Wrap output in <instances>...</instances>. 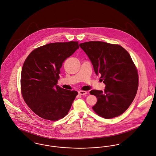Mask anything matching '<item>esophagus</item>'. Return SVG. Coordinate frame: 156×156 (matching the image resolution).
Listing matches in <instances>:
<instances>
[{
  "mask_svg": "<svg viewBox=\"0 0 156 156\" xmlns=\"http://www.w3.org/2000/svg\"><path fill=\"white\" fill-rule=\"evenodd\" d=\"M78 93H79V94H80V95H85V94H87V92L85 91H78Z\"/></svg>",
  "mask_w": 156,
  "mask_h": 156,
  "instance_id": "34e87169",
  "label": "esophagus"
}]
</instances>
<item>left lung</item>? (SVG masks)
<instances>
[{"label": "left lung", "instance_id": "8db88e82", "mask_svg": "<svg viewBox=\"0 0 156 156\" xmlns=\"http://www.w3.org/2000/svg\"><path fill=\"white\" fill-rule=\"evenodd\" d=\"M80 46L105 85L104 91L90 92L97 98L92 109L106 119L121 115L133 102L138 87L137 69L129 53L119 45L101 41L87 42Z\"/></svg>", "mask_w": 156, "mask_h": 156}]
</instances>
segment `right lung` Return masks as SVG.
Wrapping results in <instances>:
<instances>
[{
    "instance_id": "right-lung-1",
    "label": "right lung",
    "mask_w": 156,
    "mask_h": 156,
    "mask_svg": "<svg viewBox=\"0 0 156 156\" xmlns=\"http://www.w3.org/2000/svg\"><path fill=\"white\" fill-rule=\"evenodd\" d=\"M79 48L78 41L38 47L23 65L20 90L28 107L42 119L58 121L68 113L78 92L56 85L65 60Z\"/></svg>"
}]
</instances>
